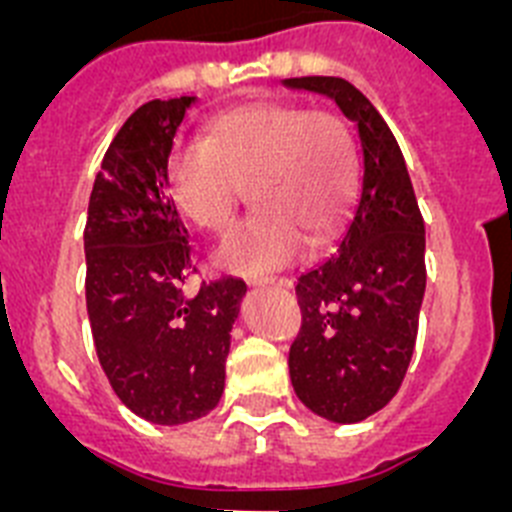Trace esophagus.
I'll use <instances>...</instances> for the list:
<instances>
[{"instance_id": "esophagus-1", "label": "esophagus", "mask_w": 512, "mask_h": 512, "mask_svg": "<svg viewBox=\"0 0 512 512\" xmlns=\"http://www.w3.org/2000/svg\"><path fill=\"white\" fill-rule=\"evenodd\" d=\"M289 279H266V282H261V287L264 289H287L289 287Z\"/></svg>"}]
</instances>
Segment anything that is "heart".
I'll return each mask as SVG.
<instances>
[{
    "mask_svg": "<svg viewBox=\"0 0 512 512\" xmlns=\"http://www.w3.org/2000/svg\"><path fill=\"white\" fill-rule=\"evenodd\" d=\"M251 184L259 215L233 230L215 264L264 277L292 264L302 246L328 243L356 194L348 125L328 110L289 102L241 104L217 117L202 143H179L166 164L176 210L200 230L225 233Z\"/></svg>",
    "mask_w": 512,
    "mask_h": 512,
    "instance_id": "heart-1",
    "label": "heart"
}]
</instances>
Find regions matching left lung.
<instances>
[{"label":"left lung","instance_id":"obj_1","mask_svg":"<svg viewBox=\"0 0 512 512\" xmlns=\"http://www.w3.org/2000/svg\"><path fill=\"white\" fill-rule=\"evenodd\" d=\"M287 89L325 94L361 140V192L336 253L297 282L302 328L289 377L305 408L359 423L400 390L425 295V225L395 135L346 79L300 76Z\"/></svg>","mask_w":512,"mask_h":512}]
</instances>
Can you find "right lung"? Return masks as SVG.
Listing matches in <instances>:
<instances>
[{
  "mask_svg": "<svg viewBox=\"0 0 512 512\" xmlns=\"http://www.w3.org/2000/svg\"><path fill=\"white\" fill-rule=\"evenodd\" d=\"M197 97L151 99L117 130L89 197L87 312L99 364L120 402L156 425L210 413L225 387L243 279L182 284L189 233L166 187L174 135Z\"/></svg>",
  "mask_w": 512,
  "mask_h": 512,
  "instance_id": "obj_1",
  "label": "right lung"
}]
</instances>
